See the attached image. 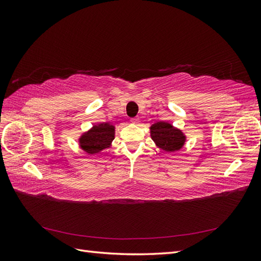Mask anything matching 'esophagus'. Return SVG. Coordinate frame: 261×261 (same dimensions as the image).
I'll list each match as a JSON object with an SVG mask.
<instances>
[{
  "label": "esophagus",
  "instance_id": "1",
  "mask_svg": "<svg viewBox=\"0 0 261 261\" xmlns=\"http://www.w3.org/2000/svg\"><path fill=\"white\" fill-rule=\"evenodd\" d=\"M130 122H132V123H134V124H137V123H139V118H137V117H133V118H130Z\"/></svg>",
  "mask_w": 261,
  "mask_h": 261
}]
</instances>
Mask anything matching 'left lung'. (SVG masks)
Instances as JSON below:
<instances>
[{"label":"left lung","mask_w":261,"mask_h":261,"mask_svg":"<svg viewBox=\"0 0 261 261\" xmlns=\"http://www.w3.org/2000/svg\"><path fill=\"white\" fill-rule=\"evenodd\" d=\"M150 129L154 143L165 151H175L184 145L185 137L183 133L173 127L169 123L158 122Z\"/></svg>","instance_id":"1"}]
</instances>
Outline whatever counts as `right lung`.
I'll use <instances>...</instances> for the list:
<instances>
[{
    "mask_svg": "<svg viewBox=\"0 0 261 261\" xmlns=\"http://www.w3.org/2000/svg\"><path fill=\"white\" fill-rule=\"evenodd\" d=\"M114 139V127L109 123L94 125L93 128L81 138V146L88 153H99L109 147Z\"/></svg>",
    "mask_w": 261,
    "mask_h": 261,
    "instance_id": "1",
    "label": "right lung"
}]
</instances>
